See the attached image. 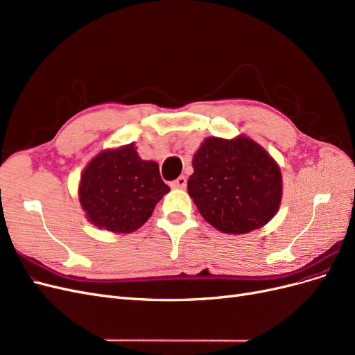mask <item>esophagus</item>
<instances>
[{"instance_id": "34e87169", "label": "esophagus", "mask_w": 355, "mask_h": 355, "mask_svg": "<svg viewBox=\"0 0 355 355\" xmlns=\"http://www.w3.org/2000/svg\"><path fill=\"white\" fill-rule=\"evenodd\" d=\"M187 187V178L185 176H180L176 180L171 182V188H176V189H184Z\"/></svg>"}]
</instances>
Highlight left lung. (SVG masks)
Segmentation results:
<instances>
[{
  "instance_id": "1",
  "label": "left lung",
  "mask_w": 355,
  "mask_h": 355,
  "mask_svg": "<svg viewBox=\"0 0 355 355\" xmlns=\"http://www.w3.org/2000/svg\"><path fill=\"white\" fill-rule=\"evenodd\" d=\"M192 167L188 194L201 216L220 232L259 230L280 207V167L249 137H207L194 154Z\"/></svg>"
}]
</instances>
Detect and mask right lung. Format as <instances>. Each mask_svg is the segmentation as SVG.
I'll list each match as a JSON object with an SVG mask.
<instances>
[{
  "label": "right lung",
  "mask_w": 355,
  "mask_h": 355,
  "mask_svg": "<svg viewBox=\"0 0 355 355\" xmlns=\"http://www.w3.org/2000/svg\"><path fill=\"white\" fill-rule=\"evenodd\" d=\"M168 191L155 161L142 159L130 144L105 149L90 161L81 175L78 197L96 227L130 234L151 218Z\"/></svg>",
  "instance_id": "1"
}]
</instances>
